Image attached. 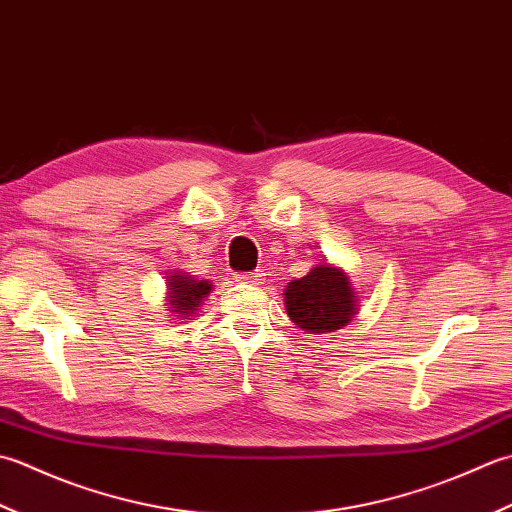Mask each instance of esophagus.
I'll return each mask as SVG.
<instances>
[{"label": "esophagus", "instance_id": "esophagus-1", "mask_svg": "<svg viewBox=\"0 0 512 512\" xmlns=\"http://www.w3.org/2000/svg\"><path fill=\"white\" fill-rule=\"evenodd\" d=\"M236 280H241V283H249V285H260V280H263V274L260 271H249V274H238Z\"/></svg>", "mask_w": 512, "mask_h": 512}]
</instances>
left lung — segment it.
<instances>
[{"label":"left lung","instance_id":"obj_1","mask_svg":"<svg viewBox=\"0 0 512 512\" xmlns=\"http://www.w3.org/2000/svg\"><path fill=\"white\" fill-rule=\"evenodd\" d=\"M285 307L302 331L331 333L356 316L358 296L342 269L322 263L307 276L291 280L285 289Z\"/></svg>","mask_w":512,"mask_h":512}]
</instances>
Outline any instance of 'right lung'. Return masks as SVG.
<instances>
[{
  "instance_id": "add662e5",
  "label": "right lung",
  "mask_w": 512,
  "mask_h": 512,
  "mask_svg": "<svg viewBox=\"0 0 512 512\" xmlns=\"http://www.w3.org/2000/svg\"><path fill=\"white\" fill-rule=\"evenodd\" d=\"M168 289V311L190 320V316H194L201 307L203 298L210 296L212 283L210 280H196L183 271H174L172 276H168Z\"/></svg>"
}]
</instances>
